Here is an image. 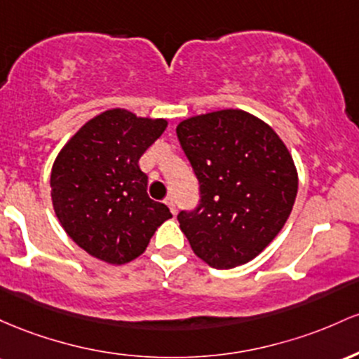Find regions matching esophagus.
<instances>
[{
  "label": "esophagus",
  "instance_id": "34e87169",
  "mask_svg": "<svg viewBox=\"0 0 359 359\" xmlns=\"http://www.w3.org/2000/svg\"><path fill=\"white\" fill-rule=\"evenodd\" d=\"M164 203L168 205L169 210H171V213H176V200H175V196H168V198L164 200Z\"/></svg>",
  "mask_w": 359,
  "mask_h": 359
}]
</instances>
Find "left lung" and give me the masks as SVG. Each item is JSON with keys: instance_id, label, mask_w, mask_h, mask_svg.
I'll return each mask as SVG.
<instances>
[{"instance_id": "1", "label": "left lung", "mask_w": 359, "mask_h": 359, "mask_svg": "<svg viewBox=\"0 0 359 359\" xmlns=\"http://www.w3.org/2000/svg\"><path fill=\"white\" fill-rule=\"evenodd\" d=\"M200 181L201 203L180 229L208 266L231 269L266 249L287 224L299 172L280 135L239 108L208 111L176 127Z\"/></svg>"}]
</instances>
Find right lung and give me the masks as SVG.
I'll use <instances>...</instances> for the list:
<instances>
[{"label":"right lung","instance_id":"add662e5","mask_svg":"<svg viewBox=\"0 0 359 359\" xmlns=\"http://www.w3.org/2000/svg\"><path fill=\"white\" fill-rule=\"evenodd\" d=\"M166 118L111 108L93 116L64 144L52 164L55 217L88 255L126 264L146 251L171 212L149 198L139 159L166 130Z\"/></svg>","mask_w":359,"mask_h":359}]
</instances>
